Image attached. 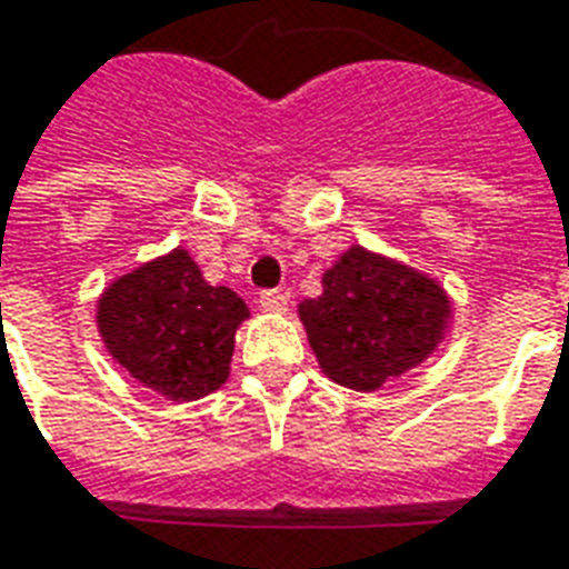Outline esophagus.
I'll list each match as a JSON object with an SVG mask.
<instances>
[{"label": "esophagus", "mask_w": 569, "mask_h": 569, "mask_svg": "<svg viewBox=\"0 0 569 569\" xmlns=\"http://www.w3.org/2000/svg\"><path fill=\"white\" fill-rule=\"evenodd\" d=\"M286 305H289V296L280 289H264L259 296V308L264 313H286Z\"/></svg>", "instance_id": "esophagus-1"}]
</instances>
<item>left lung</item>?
Here are the masks:
<instances>
[{
    "label": "left lung",
    "mask_w": 569,
    "mask_h": 569,
    "mask_svg": "<svg viewBox=\"0 0 569 569\" xmlns=\"http://www.w3.org/2000/svg\"><path fill=\"white\" fill-rule=\"evenodd\" d=\"M298 320L326 378L375 393L436 353L453 305L436 277L350 247L322 273L320 296L298 305Z\"/></svg>",
    "instance_id": "1"
}]
</instances>
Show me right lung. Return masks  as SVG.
Listing matches in <instances>:
<instances>
[{
	"mask_svg": "<svg viewBox=\"0 0 569 569\" xmlns=\"http://www.w3.org/2000/svg\"><path fill=\"white\" fill-rule=\"evenodd\" d=\"M243 320L247 301L228 286L207 283L182 247L121 273L97 298L109 357L170 402H194L228 381Z\"/></svg>",
	"mask_w": 569,
	"mask_h": 569,
	"instance_id": "1",
	"label": "right lung"
}]
</instances>
